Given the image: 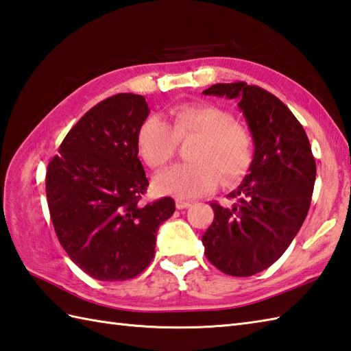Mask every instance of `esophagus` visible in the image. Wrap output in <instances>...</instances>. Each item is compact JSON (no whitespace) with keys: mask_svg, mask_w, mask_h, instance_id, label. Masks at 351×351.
<instances>
[{"mask_svg":"<svg viewBox=\"0 0 351 351\" xmlns=\"http://www.w3.org/2000/svg\"><path fill=\"white\" fill-rule=\"evenodd\" d=\"M191 204L187 202V200H182V199H176V208L178 210H184V208H189Z\"/></svg>","mask_w":351,"mask_h":351,"instance_id":"esophagus-1","label":"esophagus"}]
</instances>
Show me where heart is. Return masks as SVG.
Segmentation results:
<instances>
[{
  "instance_id": "obj_1",
  "label": "heart",
  "mask_w": 351,
  "mask_h": 351,
  "mask_svg": "<svg viewBox=\"0 0 351 351\" xmlns=\"http://www.w3.org/2000/svg\"><path fill=\"white\" fill-rule=\"evenodd\" d=\"M170 126L149 116L136 134L137 151L149 167H162L175 154L178 140L197 136L190 147L191 162L176 164L154 178L160 195L193 199L217 189L220 175L234 182L252 158V137L245 125L213 104H181L170 110Z\"/></svg>"
}]
</instances>
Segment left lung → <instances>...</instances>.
<instances>
[{
    "label": "left lung",
    "instance_id": "8db88e82",
    "mask_svg": "<svg viewBox=\"0 0 351 351\" xmlns=\"http://www.w3.org/2000/svg\"><path fill=\"white\" fill-rule=\"evenodd\" d=\"M204 95L238 101L255 145L249 173L229 205L213 202L214 220L202 237L205 255L220 271L247 278L276 263L306 219L317 166L303 126L270 92L243 81L220 83Z\"/></svg>",
    "mask_w": 351,
    "mask_h": 351
}]
</instances>
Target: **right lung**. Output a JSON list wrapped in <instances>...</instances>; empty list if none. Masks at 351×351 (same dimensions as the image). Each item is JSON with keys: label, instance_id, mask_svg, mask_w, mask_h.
<instances>
[{"label": "right lung", "instance_id": "add662e5", "mask_svg": "<svg viewBox=\"0 0 351 351\" xmlns=\"http://www.w3.org/2000/svg\"><path fill=\"white\" fill-rule=\"evenodd\" d=\"M147 116L143 96H110L73 125L48 164L47 199L58 241L98 280L143 271L154 258L156 230L175 213L171 197L140 204L149 181L136 134Z\"/></svg>", "mask_w": 351, "mask_h": 351}]
</instances>
